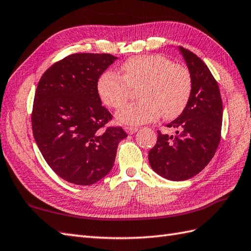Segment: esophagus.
<instances>
[{"label": "esophagus", "mask_w": 251, "mask_h": 251, "mask_svg": "<svg viewBox=\"0 0 251 251\" xmlns=\"http://www.w3.org/2000/svg\"><path fill=\"white\" fill-rule=\"evenodd\" d=\"M125 130L129 133V135H132V133H135V132H137L138 131V128L137 127H129V126H127V127H125Z\"/></svg>", "instance_id": "1"}]
</instances>
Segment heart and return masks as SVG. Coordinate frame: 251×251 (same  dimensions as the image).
<instances>
[{
    "instance_id": "1",
    "label": "heart",
    "mask_w": 251,
    "mask_h": 251,
    "mask_svg": "<svg viewBox=\"0 0 251 251\" xmlns=\"http://www.w3.org/2000/svg\"><path fill=\"white\" fill-rule=\"evenodd\" d=\"M123 75L113 71L100 75L97 92L110 108H120L138 90V101L125 104L116 112V121L139 125L162 118L171 120L183 112L191 94L192 80L187 68L160 54L131 57L121 67Z\"/></svg>"
}]
</instances>
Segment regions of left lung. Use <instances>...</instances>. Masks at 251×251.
<instances>
[{
	"label": "left lung",
	"instance_id": "1",
	"mask_svg": "<svg viewBox=\"0 0 251 251\" xmlns=\"http://www.w3.org/2000/svg\"><path fill=\"white\" fill-rule=\"evenodd\" d=\"M191 75L189 100L183 112L167 127L176 129L169 136L158 131L155 147L149 152L151 168L170 180L197 176L214 157L220 141L223 101L219 86L200 57L177 47Z\"/></svg>",
	"mask_w": 251,
	"mask_h": 251
}]
</instances>
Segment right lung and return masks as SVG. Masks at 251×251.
<instances>
[{"mask_svg": "<svg viewBox=\"0 0 251 251\" xmlns=\"http://www.w3.org/2000/svg\"><path fill=\"white\" fill-rule=\"evenodd\" d=\"M119 57L75 53L55 63L40 78L34 97V139L47 164L75 185L97 183L111 171L116 150L127 137L97 92L100 75Z\"/></svg>", "mask_w": 251, "mask_h": 251, "instance_id": "add662e5", "label": "right lung"}]
</instances>
